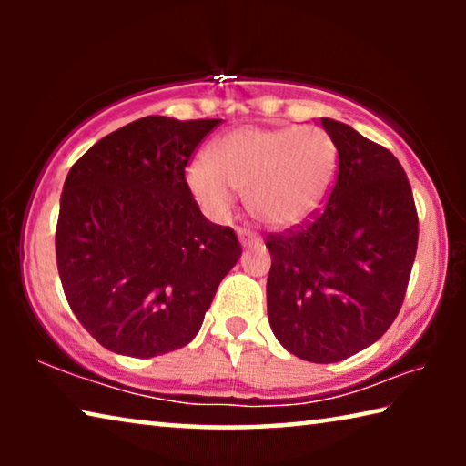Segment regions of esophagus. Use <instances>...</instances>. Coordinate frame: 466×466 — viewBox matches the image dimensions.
Masks as SVG:
<instances>
[{
  "mask_svg": "<svg viewBox=\"0 0 466 466\" xmlns=\"http://www.w3.org/2000/svg\"><path fill=\"white\" fill-rule=\"evenodd\" d=\"M238 238L244 247H250V244L258 242V236L252 230H247V228H238Z\"/></svg>",
  "mask_w": 466,
  "mask_h": 466,
  "instance_id": "1",
  "label": "esophagus"
}]
</instances>
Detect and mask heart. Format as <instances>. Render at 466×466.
<instances>
[{"label":"heart","instance_id":"obj_1","mask_svg":"<svg viewBox=\"0 0 466 466\" xmlns=\"http://www.w3.org/2000/svg\"><path fill=\"white\" fill-rule=\"evenodd\" d=\"M339 152L317 127H240L216 139L208 157L187 170L195 201L214 219L232 214L238 191L258 222L294 228L325 205L333 188Z\"/></svg>","mask_w":466,"mask_h":466}]
</instances>
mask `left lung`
I'll use <instances>...</instances> for the list:
<instances>
[{
	"label": "left lung",
	"mask_w": 466,
	"mask_h": 466,
	"mask_svg": "<svg viewBox=\"0 0 466 466\" xmlns=\"http://www.w3.org/2000/svg\"><path fill=\"white\" fill-rule=\"evenodd\" d=\"M339 167L322 208L267 234V314L279 343L333 364L378 341L403 306L420 238L413 191L389 149L350 125L320 119Z\"/></svg>",
	"instance_id": "obj_1"
}]
</instances>
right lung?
<instances>
[{"instance_id": "1", "label": "right lung", "mask_w": 466, "mask_h": 466, "mask_svg": "<svg viewBox=\"0 0 466 466\" xmlns=\"http://www.w3.org/2000/svg\"><path fill=\"white\" fill-rule=\"evenodd\" d=\"M222 119L144 116L96 141L66 178L55 255L69 309L106 350L154 358L199 333L242 255L185 178Z\"/></svg>"}]
</instances>
